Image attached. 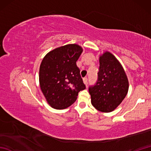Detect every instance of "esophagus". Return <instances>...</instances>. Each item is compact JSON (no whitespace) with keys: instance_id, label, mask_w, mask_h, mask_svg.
Masks as SVG:
<instances>
[{"instance_id":"34e87169","label":"esophagus","mask_w":151,"mask_h":151,"mask_svg":"<svg viewBox=\"0 0 151 151\" xmlns=\"http://www.w3.org/2000/svg\"><path fill=\"white\" fill-rule=\"evenodd\" d=\"M83 81H84V84H85L86 86H87L88 82V78H83Z\"/></svg>"}]
</instances>
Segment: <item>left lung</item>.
<instances>
[{
    "label": "left lung",
    "instance_id": "8db88e82",
    "mask_svg": "<svg viewBox=\"0 0 151 151\" xmlns=\"http://www.w3.org/2000/svg\"><path fill=\"white\" fill-rule=\"evenodd\" d=\"M98 79L89 86L91 104L102 112L114 111L129 90V81L121 64L113 54L105 52L99 58Z\"/></svg>",
    "mask_w": 151,
    "mask_h": 151
}]
</instances>
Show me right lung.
<instances>
[{"mask_svg": "<svg viewBox=\"0 0 151 151\" xmlns=\"http://www.w3.org/2000/svg\"><path fill=\"white\" fill-rule=\"evenodd\" d=\"M82 51L78 45H66L47 53L41 62L40 88L52 108H68L76 101L78 92L86 89L76 63Z\"/></svg>", "mask_w": 151, "mask_h": 151, "instance_id": "right-lung-1", "label": "right lung"}]
</instances>
